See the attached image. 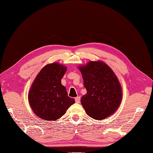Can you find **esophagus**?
<instances>
[{
    "label": "esophagus",
    "mask_w": 153,
    "mask_h": 153,
    "mask_svg": "<svg viewBox=\"0 0 153 153\" xmlns=\"http://www.w3.org/2000/svg\"><path fill=\"white\" fill-rule=\"evenodd\" d=\"M75 102L76 103H79L80 102V97H77L75 98Z\"/></svg>",
    "instance_id": "1"
}]
</instances>
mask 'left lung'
<instances>
[{
  "label": "left lung",
  "instance_id": "left-lung-1",
  "mask_svg": "<svg viewBox=\"0 0 153 153\" xmlns=\"http://www.w3.org/2000/svg\"><path fill=\"white\" fill-rule=\"evenodd\" d=\"M78 68L86 89L80 100L86 114L95 120L114 114L121 102L123 91L113 71L101 60L89 61Z\"/></svg>",
  "mask_w": 153,
  "mask_h": 153
}]
</instances>
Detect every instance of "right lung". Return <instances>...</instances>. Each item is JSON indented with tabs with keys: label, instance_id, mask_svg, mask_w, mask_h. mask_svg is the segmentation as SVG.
Returning <instances> with one entry per match:
<instances>
[{
	"label": "right lung",
	"instance_id": "1",
	"mask_svg": "<svg viewBox=\"0 0 153 153\" xmlns=\"http://www.w3.org/2000/svg\"><path fill=\"white\" fill-rule=\"evenodd\" d=\"M67 67L59 62L43 67L28 91V103L34 113L43 120H56L62 117L67 109L75 102L68 97L67 89L61 84V79Z\"/></svg>",
	"mask_w": 153,
	"mask_h": 153
}]
</instances>
